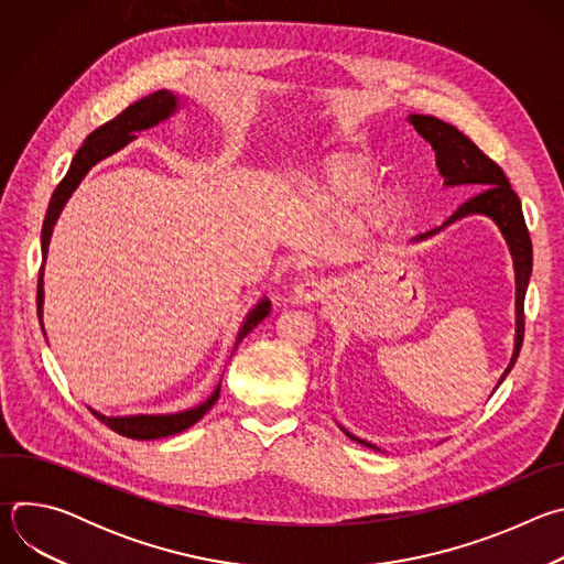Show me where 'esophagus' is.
Instances as JSON below:
<instances>
[{
	"mask_svg": "<svg viewBox=\"0 0 564 564\" xmlns=\"http://www.w3.org/2000/svg\"><path fill=\"white\" fill-rule=\"evenodd\" d=\"M328 294V283L316 276V274H305L296 281L294 290H292V299L294 303H310V301H318Z\"/></svg>",
	"mask_w": 564,
	"mask_h": 564,
	"instance_id": "1",
	"label": "esophagus"
}]
</instances>
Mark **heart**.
Here are the masks:
<instances>
[{"label": "heart", "instance_id": "1", "mask_svg": "<svg viewBox=\"0 0 564 564\" xmlns=\"http://www.w3.org/2000/svg\"><path fill=\"white\" fill-rule=\"evenodd\" d=\"M370 187V178L346 158H333L330 163L314 176V189L330 200L352 203ZM390 203L383 196L370 200L366 216L372 223H383L390 216Z\"/></svg>", "mask_w": 564, "mask_h": 564}]
</instances>
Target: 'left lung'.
<instances>
[{"label": "left lung", "instance_id": "left-lung-1", "mask_svg": "<svg viewBox=\"0 0 564 564\" xmlns=\"http://www.w3.org/2000/svg\"><path fill=\"white\" fill-rule=\"evenodd\" d=\"M409 122L417 129V133L431 142V147L435 149V160H437V170L444 176V185L446 187H455V185H473V189H479L473 198H468L466 203H462L455 214L442 225H451L457 218H464L468 214H485L489 218L496 220V225L500 227V231L505 234L511 257H513V268H516V348H513V357L509 361V368L505 370V375L500 377L498 386L505 381V377L511 372V368L518 361L520 348H522V339H524V294H527V285L531 279V265H533V250H531V238H529V229L524 223V214H522V205L518 194L511 189L505 172L500 170L498 163L481 153L477 149V144L464 135L459 129H455L453 124L433 118V116H420L413 113L409 116ZM442 227L420 234L415 240H424L433 234H437ZM496 386V388H498ZM350 440L377 448L359 437H355L352 433H348L346 429H341Z\"/></svg>", "mask_w": 564, "mask_h": 564}]
</instances>
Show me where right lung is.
I'll return each mask as SVG.
<instances>
[{
    "mask_svg": "<svg viewBox=\"0 0 564 564\" xmlns=\"http://www.w3.org/2000/svg\"><path fill=\"white\" fill-rule=\"evenodd\" d=\"M178 109V98L163 89L144 96L142 100L129 105L120 116H116L113 120H109L107 124L98 127L94 133H89V138L85 140V144L77 149V153L70 160V167L66 172V176L62 178V183L55 187L46 216H44V225H42V268H40V279H37V316H40V326H42V303H44V261L48 254V240L53 234V225L62 212V207L66 205V200L70 198V194L75 192V187L79 185L87 176V172L105 160L107 155L116 153L118 149H122L127 142H131L135 138V131L149 129L158 122L167 120L174 111ZM270 314V301L263 299L254 305V310L246 316L243 326H240L238 335H236V344L234 350L238 348V344L243 341L259 324ZM44 330V326H42ZM220 394V383L214 388V392L203 401L200 406L183 411V413H172V415H129V417H107L100 415L98 411L91 409V413L111 431H116L122 437H131V440H160V437H170L176 433L187 431L189 426H194L198 420L205 417V413L216 404Z\"/></svg>",
    "mask_w": 564,
    "mask_h": 564,
    "instance_id": "1",
    "label": "right lung"
}]
</instances>
